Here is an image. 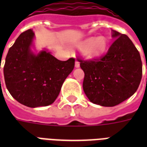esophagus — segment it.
<instances>
[{
  "instance_id": "esophagus-1",
  "label": "esophagus",
  "mask_w": 147,
  "mask_h": 147,
  "mask_svg": "<svg viewBox=\"0 0 147 147\" xmlns=\"http://www.w3.org/2000/svg\"><path fill=\"white\" fill-rule=\"evenodd\" d=\"M76 65V68H78V67L80 66V63H79V62H78V60H76V65Z\"/></svg>"
}]
</instances>
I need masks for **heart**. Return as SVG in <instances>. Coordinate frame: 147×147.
Listing matches in <instances>:
<instances>
[{
    "instance_id": "b5f03b06",
    "label": "heart",
    "mask_w": 147,
    "mask_h": 147,
    "mask_svg": "<svg viewBox=\"0 0 147 147\" xmlns=\"http://www.w3.org/2000/svg\"><path fill=\"white\" fill-rule=\"evenodd\" d=\"M76 46L77 48L84 51L88 58H98L105 53L107 41L105 36L90 37L76 42Z\"/></svg>"
}]
</instances>
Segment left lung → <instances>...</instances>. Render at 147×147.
<instances>
[{
  "label": "left lung",
  "instance_id": "1",
  "mask_svg": "<svg viewBox=\"0 0 147 147\" xmlns=\"http://www.w3.org/2000/svg\"><path fill=\"white\" fill-rule=\"evenodd\" d=\"M115 39L105 55L84 60L78 57L85 72L83 90L90 101L113 107L132 96L142 78L140 53L130 38L113 30Z\"/></svg>",
  "mask_w": 147,
  "mask_h": 147
}]
</instances>
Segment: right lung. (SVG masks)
Returning <instances> with one entry per match:
<instances>
[{
	"mask_svg": "<svg viewBox=\"0 0 147 147\" xmlns=\"http://www.w3.org/2000/svg\"><path fill=\"white\" fill-rule=\"evenodd\" d=\"M34 33H22L6 56L3 76L6 87L14 99L30 107L48 106L59 94L62 85L75 67V59L60 61L42 50H30Z\"/></svg>",
	"mask_w": 147,
	"mask_h": 147,
	"instance_id": "right-lung-1",
	"label": "right lung"
}]
</instances>
